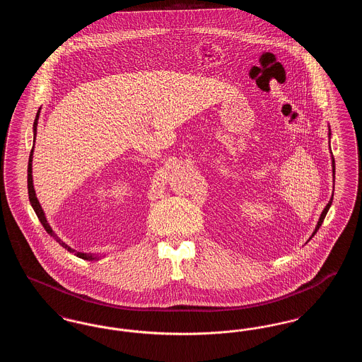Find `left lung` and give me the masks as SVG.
<instances>
[{"label": "left lung", "mask_w": 362, "mask_h": 362, "mask_svg": "<svg viewBox=\"0 0 362 362\" xmlns=\"http://www.w3.org/2000/svg\"><path fill=\"white\" fill-rule=\"evenodd\" d=\"M329 136H331V133H329ZM331 149V148H329ZM332 153V152H331ZM332 175H335V161H334V157H332ZM332 197H334V192H332ZM332 197H331V199H329V202L327 204V206L325 207V210L322 211V214H320V218H319V221H317V225H316V228H315V232H313V235L317 232V229L320 228V225L323 223V220H325V217H326V214H327L328 209L331 206V204H332ZM312 235V236H313Z\"/></svg>", "instance_id": "8db88e82"}]
</instances>
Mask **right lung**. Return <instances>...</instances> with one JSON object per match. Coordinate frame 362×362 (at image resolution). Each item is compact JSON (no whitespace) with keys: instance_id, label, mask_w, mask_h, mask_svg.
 <instances>
[{"instance_id":"add662e5","label":"right lung","mask_w":362,"mask_h":362,"mask_svg":"<svg viewBox=\"0 0 362 362\" xmlns=\"http://www.w3.org/2000/svg\"><path fill=\"white\" fill-rule=\"evenodd\" d=\"M37 119H39V111H37V114H36V118H35L34 122V142L35 138H36V126H37ZM33 153H34V146H33V151H31V155H30V160H28V197H30L31 206L34 207L35 213H36V216H37L39 221H40L42 225L45 226L46 232H47L50 236H52V239H55L57 243H59V244H61L64 248H66L69 252H74V255H76V257H78V258L81 259H86V260H95V259H99L98 257L90 255V254H84V252H78V251L73 250V248L69 247L66 243H64V241L61 240V239L54 233L52 226L49 225L47 220H46L45 211H43V209H42L40 204H39V201H37V198H36V194H35L34 180H33Z\"/></svg>"}]
</instances>
